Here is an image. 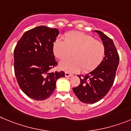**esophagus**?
I'll use <instances>...</instances> for the list:
<instances>
[{
	"instance_id": "34e87169",
	"label": "esophagus",
	"mask_w": 131,
	"mask_h": 131,
	"mask_svg": "<svg viewBox=\"0 0 131 131\" xmlns=\"http://www.w3.org/2000/svg\"><path fill=\"white\" fill-rule=\"evenodd\" d=\"M64 75H65V77H67V78L72 77V74H70V73H68V72H65Z\"/></svg>"
}]
</instances>
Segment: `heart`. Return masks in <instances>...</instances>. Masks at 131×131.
<instances>
[{
    "label": "heart",
    "instance_id": "b5f03b06",
    "mask_svg": "<svg viewBox=\"0 0 131 131\" xmlns=\"http://www.w3.org/2000/svg\"><path fill=\"white\" fill-rule=\"evenodd\" d=\"M53 53L59 59H65L72 53L74 59L62 61L59 68L67 72L93 70L102 61L104 46L93 37L80 32H71L64 35V40L58 38L53 47Z\"/></svg>",
    "mask_w": 131,
    "mask_h": 131
}]
</instances>
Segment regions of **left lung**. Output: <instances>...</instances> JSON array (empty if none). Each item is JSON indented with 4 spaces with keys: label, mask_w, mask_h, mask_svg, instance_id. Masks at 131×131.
I'll use <instances>...</instances> for the list:
<instances>
[{
    "label": "left lung",
    "mask_w": 131,
    "mask_h": 131,
    "mask_svg": "<svg viewBox=\"0 0 131 131\" xmlns=\"http://www.w3.org/2000/svg\"><path fill=\"white\" fill-rule=\"evenodd\" d=\"M99 35L104 46V57L93 71L85 75H78L80 83L73 91L81 102L93 104L105 96L112 88L119 64V57L112 40L99 30H94Z\"/></svg>",
    "instance_id": "obj_1"
}]
</instances>
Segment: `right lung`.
Listing matches in <instances>:
<instances>
[{
    "mask_svg": "<svg viewBox=\"0 0 131 131\" xmlns=\"http://www.w3.org/2000/svg\"><path fill=\"white\" fill-rule=\"evenodd\" d=\"M59 31L39 26L25 32L14 51V71L23 92L36 101H43L52 94L64 72H51L57 65L53 43Z\"/></svg>",
    "mask_w": 131,
    "mask_h": 131,
    "instance_id": "obj_1",
    "label": "right lung"
}]
</instances>
